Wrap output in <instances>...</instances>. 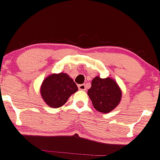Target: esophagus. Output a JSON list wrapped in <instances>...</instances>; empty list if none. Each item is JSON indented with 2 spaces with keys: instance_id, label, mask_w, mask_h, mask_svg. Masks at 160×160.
<instances>
[{
  "instance_id": "34e87169",
  "label": "esophagus",
  "mask_w": 160,
  "mask_h": 160,
  "mask_svg": "<svg viewBox=\"0 0 160 160\" xmlns=\"http://www.w3.org/2000/svg\"><path fill=\"white\" fill-rule=\"evenodd\" d=\"M79 90H86V85L85 84H80L78 85Z\"/></svg>"
}]
</instances>
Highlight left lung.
Instances as JSON below:
<instances>
[{"mask_svg": "<svg viewBox=\"0 0 160 160\" xmlns=\"http://www.w3.org/2000/svg\"><path fill=\"white\" fill-rule=\"evenodd\" d=\"M88 94L94 108L102 113L111 112L122 99V90L115 80L110 77L102 79L99 76L92 80Z\"/></svg>", "mask_w": 160, "mask_h": 160, "instance_id": "obj_1", "label": "left lung"}]
</instances>
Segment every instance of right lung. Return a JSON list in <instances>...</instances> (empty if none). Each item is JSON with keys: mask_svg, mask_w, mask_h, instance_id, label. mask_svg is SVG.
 <instances>
[{"mask_svg": "<svg viewBox=\"0 0 160 160\" xmlns=\"http://www.w3.org/2000/svg\"><path fill=\"white\" fill-rule=\"evenodd\" d=\"M77 90V84L70 76L59 72L51 74L43 80L40 93L47 105L57 108L66 104L69 98Z\"/></svg>", "mask_w": 160, "mask_h": 160, "instance_id": "obj_1", "label": "right lung"}]
</instances>
